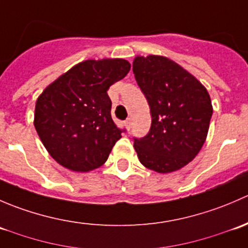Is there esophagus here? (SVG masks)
<instances>
[{"instance_id": "1", "label": "esophagus", "mask_w": 248, "mask_h": 248, "mask_svg": "<svg viewBox=\"0 0 248 248\" xmlns=\"http://www.w3.org/2000/svg\"><path fill=\"white\" fill-rule=\"evenodd\" d=\"M124 126H126V128L128 129H131V126H132V120L131 119H127L126 121H124Z\"/></svg>"}]
</instances>
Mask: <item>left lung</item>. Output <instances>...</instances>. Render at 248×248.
Here are the masks:
<instances>
[{"label": "left lung", "mask_w": 248, "mask_h": 248, "mask_svg": "<svg viewBox=\"0 0 248 248\" xmlns=\"http://www.w3.org/2000/svg\"><path fill=\"white\" fill-rule=\"evenodd\" d=\"M133 73L151 112L147 136L134 139L140 163L157 172L193 161L206 140L212 104L204 85L166 56H137Z\"/></svg>", "instance_id": "obj_1"}]
</instances>
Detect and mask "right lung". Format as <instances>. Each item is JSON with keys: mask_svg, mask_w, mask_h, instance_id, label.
<instances>
[{"mask_svg": "<svg viewBox=\"0 0 248 248\" xmlns=\"http://www.w3.org/2000/svg\"><path fill=\"white\" fill-rule=\"evenodd\" d=\"M124 59L86 60L57 78L39 94L34 127L50 156L72 171L86 172L106 163L121 129L111 119L108 89L124 79Z\"/></svg>", "mask_w": 248, "mask_h": 248, "instance_id": "1", "label": "right lung"}]
</instances>
